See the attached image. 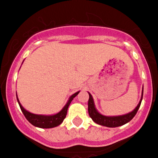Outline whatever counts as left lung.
Listing matches in <instances>:
<instances>
[{
  "instance_id": "1",
  "label": "left lung",
  "mask_w": 158,
  "mask_h": 158,
  "mask_svg": "<svg viewBox=\"0 0 158 158\" xmlns=\"http://www.w3.org/2000/svg\"><path fill=\"white\" fill-rule=\"evenodd\" d=\"M143 86L142 95H141L140 101H139L138 105L135 107V108L133 110H132L131 112L126 114H122V115L106 116L104 115V114H101L97 110V108L95 107V104H94V98H93L92 95L89 93V101H88V112H89V115L95 123L98 124L100 126H106V127L109 128H114L123 126L125 124L130 122L133 118L134 116L135 115V114H136L138 110H139V107H140L141 102H142L143 100Z\"/></svg>"
}]
</instances>
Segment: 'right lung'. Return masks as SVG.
<instances>
[{
  "label": "right lung",
  "mask_w": 158,
  "mask_h": 158,
  "mask_svg": "<svg viewBox=\"0 0 158 158\" xmlns=\"http://www.w3.org/2000/svg\"><path fill=\"white\" fill-rule=\"evenodd\" d=\"M79 91H78V92L75 93L74 94H72V95L69 97V101H67V103H66L65 105L64 106V107H63L58 113L54 114H51V115L36 114L29 112V111L26 110V109L22 106V104L19 102V98H18L17 95H16V97H17L18 103H19V107L21 108L23 114H24L26 118L32 124V126H34L38 128H41V129H50V128H54L56 127V126H58L59 125H61V124L62 123L64 119L65 118L66 114H67L68 108H69V104H71V102L72 101L73 98L76 97V96L79 94Z\"/></svg>",
  "instance_id": "obj_1"
}]
</instances>
